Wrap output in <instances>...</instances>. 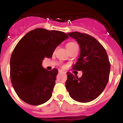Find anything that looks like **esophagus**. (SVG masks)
I'll return each instance as SVG.
<instances>
[{"label": "esophagus", "mask_w": 123, "mask_h": 123, "mask_svg": "<svg viewBox=\"0 0 123 123\" xmlns=\"http://www.w3.org/2000/svg\"><path fill=\"white\" fill-rule=\"evenodd\" d=\"M58 72L60 73H65V72L63 70H59Z\"/></svg>", "instance_id": "esophagus-1"}]
</instances>
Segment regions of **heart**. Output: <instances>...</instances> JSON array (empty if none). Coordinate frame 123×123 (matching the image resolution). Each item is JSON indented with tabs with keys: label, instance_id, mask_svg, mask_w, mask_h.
<instances>
[{
	"label": "heart",
	"instance_id": "heart-1",
	"mask_svg": "<svg viewBox=\"0 0 123 123\" xmlns=\"http://www.w3.org/2000/svg\"><path fill=\"white\" fill-rule=\"evenodd\" d=\"M77 46L76 43H74V42H70V43L67 44L66 48L67 49H68V48H72V47H74V46Z\"/></svg>",
	"mask_w": 123,
	"mask_h": 123
}]
</instances>
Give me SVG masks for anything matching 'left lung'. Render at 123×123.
<instances>
[{"instance_id": "left-lung-1", "label": "left lung", "mask_w": 123, "mask_h": 123, "mask_svg": "<svg viewBox=\"0 0 123 123\" xmlns=\"http://www.w3.org/2000/svg\"><path fill=\"white\" fill-rule=\"evenodd\" d=\"M80 46V56L72 68L83 72L81 77L67 72L65 86L74 100L82 103L95 100L103 92L109 79L111 63L100 43L91 35L80 32L68 33Z\"/></svg>"}]
</instances>
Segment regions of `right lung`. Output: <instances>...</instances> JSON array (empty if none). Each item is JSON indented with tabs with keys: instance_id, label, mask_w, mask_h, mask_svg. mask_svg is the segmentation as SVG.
<instances>
[{
	"instance_id": "1",
	"label": "right lung",
	"mask_w": 123,
	"mask_h": 123,
	"mask_svg": "<svg viewBox=\"0 0 123 123\" xmlns=\"http://www.w3.org/2000/svg\"><path fill=\"white\" fill-rule=\"evenodd\" d=\"M68 38L61 31L35 28L18 42L11 56L10 77L16 93L23 102L39 105L51 98L58 70L44 68L43 60L51 58L56 48Z\"/></svg>"
}]
</instances>
